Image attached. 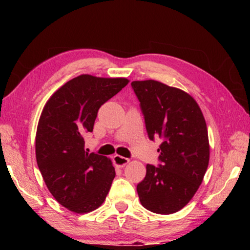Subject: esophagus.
I'll list each match as a JSON object with an SVG mask.
<instances>
[{
  "instance_id": "obj_1",
  "label": "esophagus",
  "mask_w": 250,
  "mask_h": 250,
  "mask_svg": "<svg viewBox=\"0 0 250 250\" xmlns=\"http://www.w3.org/2000/svg\"><path fill=\"white\" fill-rule=\"evenodd\" d=\"M113 162H115V164H116L117 167H124L125 166H126V164L129 163V159L125 158V156H121V155L116 154L115 156H113Z\"/></svg>"
}]
</instances>
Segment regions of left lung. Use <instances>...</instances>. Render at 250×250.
Here are the masks:
<instances>
[{
	"label": "left lung",
	"mask_w": 250,
	"mask_h": 250,
	"mask_svg": "<svg viewBox=\"0 0 250 250\" xmlns=\"http://www.w3.org/2000/svg\"><path fill=\"white\" fill-rule=\"evenodd\" d=\"M151 140L163 139L159 167L146 164L137 185L142 206L156 214H173L188 204L200 188L209 162L206 122L188 92L156 80L131 83Z\"/></svg>",
	"instance_id": "left-lung-1"
}]
</instances>
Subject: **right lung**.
I'll return each mask as SVG.
<instances>
[{
  "mask_svg": "<svg viewBox=\"0 0 250 250\" xmlns=\"http://www.w3.org/2000/svg\"><path fill=\"white\" fill-rule=\"evenodd\" d=\"M126 78L80 75L59 88L44 105L35 138L36 161L59 204L77 214L98 208L116 176L111 160L84 151L99 108L128 84Z\"/></svg>",
  "mask_w": 250,
  "mask_h": 250,
  "instance_id": "add662e5",
  "label": "right lung"
}]
</instances>
